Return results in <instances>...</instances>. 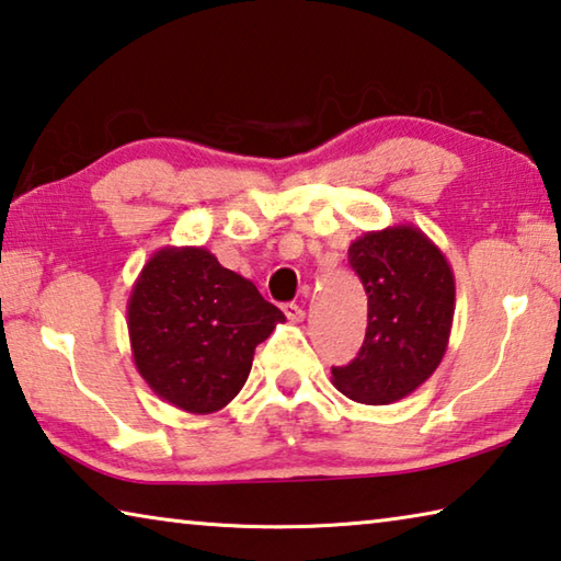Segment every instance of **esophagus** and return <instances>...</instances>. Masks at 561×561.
Returning <instances> with one entry per match:
<instances>
[{
    "label": "esophagus",
    "instance_id": "esophagus-1",
    "mask_svg": "<svg viewBox=\"0 0 561 561\" xmlns=\"http://www.w3.org/2000/svg\"><path fill=\"white\" fill-rule=\"evenodd\" d=\"M282 311H284V314H287V319L291 321V324H299V321L304 319V309L299 307V304H284Z\"/></svg>",
    "mask_w": 561,
    "mask_h": 561
}]
</instances>
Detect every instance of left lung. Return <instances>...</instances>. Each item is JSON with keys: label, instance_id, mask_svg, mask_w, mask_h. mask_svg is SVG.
Listing matches in <instances>:
<instances>
[{"label": "left lung", "instance_id": "obj_1", "mask_svg": "<svg viewBox=\"0 0 561 561\" xmlns=\"http://www.w3.org/2000/svg\"><path fill=\"white\" fill-rule=\"evenodd\" d=\"M348 262L368 297V327L358 356L331 368V381L356 403H396L440 366L455 314L450 262L421 227L364 232Z\"/></svg>", "mask_w": 561, "mask_h": 561}]
</instances>
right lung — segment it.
Returning <instances> with one entry per match:
<instances>
[{
	"instance_id": "obj_1",
	"label": "right lung",
	"mask_w": 561,
	"mask_h": 561,
	"mask_svg": "<svg viewBox=\"0 0 561 561\" xmlns=\"http://www.w3.org/2000/svg\"><path fill=\"white\" fill-rule=\"evenodd\" d=\"M133 364L185 413L225 408L250 376L254 348L284 314L205 247H160L128 297Z\"/></svg>"
}]
</instances>
